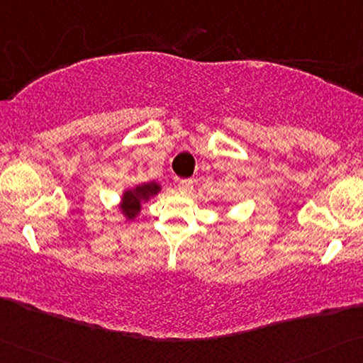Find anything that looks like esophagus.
Returning <instances> with one entry per match:
<instances>
[{
  "instance_id": "obj_1",
  "label": "esophagus",
  "mask_w": 363,
  "mask_h": 363,
  "mask_svg": "<svg viewBox=\"0 0 363 363\" xmlns=\"http://www.w3.org/2000/svg\"><path fill=\"white\" fill-rule=\"evenodd\" d=\"M193 185V180H180L178 182V189H180V193H191Z\"/></svg>"
}]
</instances>
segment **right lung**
<instances>
[{
	"mask_svg": "<svg viewBox=\"0 0 363 363\" xmlns=\"http://www.w3.org/2000/svg\"><path fill=\"white\" fill-rule=\"evenodd\" d=\"M160 191V185L157 182H147L136 185L135 188L125 189L123 196H121L120 209L128 220H135L138 214L141 213L144 203H147L150 198Z\"/></svg>",
	"mask_w": 363,
	"mask_h": 363,
	"instance_id": "add662e5",
	"label": "right lung"
}]
</instances>
